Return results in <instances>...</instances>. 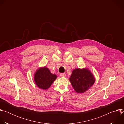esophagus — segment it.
<instances>
[{"label": "esophagus", "mask_w": 124, "mask_h": 124, "mask_svg": "<svg viewBox=\"0 0 124 124\" xmlns=\"http://www.w3.org/2000/svg\"><path fill=\"white\" fill-rule=\"evenodd\" d=\"M60 77H65L66 76V74H65V73L60 74Z\"/></svg>", "instance_id": "1"}]
</instances>
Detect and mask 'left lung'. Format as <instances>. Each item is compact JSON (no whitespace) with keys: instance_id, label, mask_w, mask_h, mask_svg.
<instances>
[{"instance_id":"left-lung-1","label":"left lung","mask_w":124,"mask_h":124,"mask_svg":"<svg viewBox=\"0 0 124 124\" xmlns=\"http://www.w3.org/2000/svg\"><path fill=\"white\" fill-rule=\"evenodd\" d=\"M69 80L78 93H83L92 86L95 82L93 74L87 68L74 69Z\"/></svg>"}]
</instances>
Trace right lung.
<instances>
[{"mask_svg":"<svg viewBox=\"0 0 124 124\" xmlns=\"http://www.w3.org/2000/svg\"><path fill=\"white\" fill-rule=\"evenodd\" d=\"M57 76L52 74L46 67L38 69L34 74V81L40 89H47L57 78Z\"/></svg>","mask_w":124,"mask_h":124,"instance_id":"add662e5","label":"right lung"}]
</instances>
